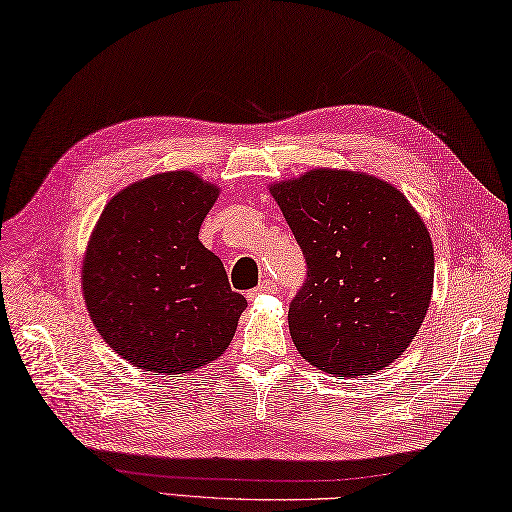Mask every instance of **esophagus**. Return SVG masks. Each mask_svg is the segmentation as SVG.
I'll return each instance as SVG.
<instances>
[{
    "mask_svg": "<svg viewBox=\"0 0 512 512\" xmlns=\"http://www.w3.org/2000/svg\"><path fill=\"white\" fill-rule=\"evenodd\" d=\"M273 291H278V284L273 282V280H263V282H260V284L256 286V289L247 291V299H254V297H258V295L273 293Z\"/></svg>",
    "mask_w": 512,
    "mask_h": 512,
    "instance_id": "1",
    "label": "esophagus"
}]
</instances>
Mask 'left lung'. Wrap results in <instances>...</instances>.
I'll list each match as a JSON object with an SVG mask.
<instances>
[{
	"mask_svg": "<svg viewBox=\"0 0 512 512\" xmlns=\"http://www.w3.org/2000/svg\"><path fill=\"white\" fill-rule=\"evenodd\" d=\"M306 260L289 304L293 343L334 376H367L400 358L432 297L434 252L423 221L391 184L317 169L273 184Z\"/></svg>",
	"mask_w": 512,
	"mask_h": 512,
	"instance_id": "8db88e82",
	"label": "left lung"
}]
</instances>
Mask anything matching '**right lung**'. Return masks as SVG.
Here are the masks:
<instances>
[{
  "label": "right lung",
  "instance_id": "1",
  "mask_svg": "<svg viewBox=\"0 0 512 512\" xmlns=\"http://www.w3.org/2000/svg\"><path fill=\"white\" fill-rule=\"evenodd\" d=\"M217 189L189 171L136 182L108 202L82 286L104 341L134 367L186 373L228 350L247 306L197 234Z\"/></svg>",
  "mask_w": 512,
  "mask_h": 512
}]
</instances>
